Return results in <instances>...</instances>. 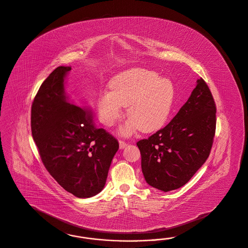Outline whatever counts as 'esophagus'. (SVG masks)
Here are the masks:
<instances>
[{
	"label": "esophagus",
	"instance_id": "obj_1",
	"mask_svg": "<svg viewBox=\"0 0 248 248\" xmlns=\"http://www.w3.org/2000/svg\"><path fill=\"white\" fill-rule=\"evenodd\" d=\"M119 145L120 148L123 149V148H124L127 145V143L125 141H124V140H119Z\"/></svg>",
	"mask_w": 248,
	"mask_h": 248
}]
</instances>
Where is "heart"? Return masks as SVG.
Here are the masks:
<instances>
[{
  "label": "heart",
  "instance_id": "heart-1",
  "mask_svg": "<svg viewBox=\"0 0 248 248\" xmlns=\"http://www.w3.org/2000/svg\"><path fill=\"white\" fill-rule=\"evenodd\" d=\"M111 93L100 94L97 102L100 119L111 126L122 116V106L127 107L130 121L124 129L131 133L138 127L142 133L161 128L170 114L175 101V87L170 79L159 78L156 72L137 68L122 73L111 81Z\"/></svg>",
  "mask_w": 248,
  "mask_h": 248
}]
</instances>
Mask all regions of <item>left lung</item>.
I'll use <instances>...</instances> for the list:
<instances>
[{
    "instance_id": "1",
    "label": "left lung",
    "mask_w": 248,
    "mask_h": 248,
    "mask_svg": "<svg viewBox=\"0 0 248 248\" xmlns=\"http://www.w3.org/2000/svg\"><path fill=\"white\" fill-rule=\"evenodd\" d=\"M215 129L216 105L201 78L170 123L137 142L145 181L165 192L185 185L211 153Z\"/></svg>"
}]
</instances>
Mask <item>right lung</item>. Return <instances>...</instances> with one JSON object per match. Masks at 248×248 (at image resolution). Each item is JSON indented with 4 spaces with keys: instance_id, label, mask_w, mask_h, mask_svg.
I'll use <instances>...</instances> for the list:
<instances>
[{
    "instance_id": "add662e5",
    "label": "right lung",
    "mask_w": 248,
    "mask_h": 248,
    "mask_svg": "<svg viewBox=\"0 0 248 248\" xmlns=\"http://www.w3.org/2000/svg\"><path fill=\"white\" fill-rule=\"evenodd\" d=\"M70 67L54 69L40 86L31 108V130L45 168L78 198L103 189L117 139L93 122L92 111L70 104L64 78Z\"/></svg>"
}]
</instances>
